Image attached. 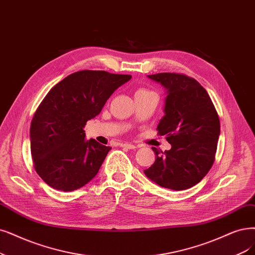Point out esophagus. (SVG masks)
I'll return each instance as SVG.
<instances>
[{"label":"esophagus","instance_id":"esophagus-1","mask_svg":"<svg viewBox=\"0 0 255 255\" xmlns=\"http://www.w3.org/2000/svg\"><path fill=\"white\" fill-rule=\"evenodd\" d=\"M121 147L123 148H127V149H135L136 146L133 144H128V143H124V144H121Z\"/></svg>","mask_w":255,"mask_h":255}]
</instances>
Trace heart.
<instances>
[{
  "label": "heart",
  "mask_w": 255,
  "mask_h": 255,
  "mask_svg": "<svg viewBox=\"0 0 255 255\" xmlns=\"http://www.w3.org/2000/svg\"><path fill=\"white\" fill-rule=\"evenodd\" d=\"M138 91H146V90H138Z\"/></svg>",
  "instance_id": "1"
}]
</instances>
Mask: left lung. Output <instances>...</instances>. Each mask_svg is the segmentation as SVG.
Segmentation results:
<instances>
[{"label": "left lung", "mask_w": 255, "mask_h": 255, "mask_svg": "<svg viewBox=\"0 0 255 255\" xmlns=\"http://www.w3.org/2000/svg\"><path fill=\"white\" fill-rule=\"evenodd\" d=\"M148 78L167 90L165 116L156 129L171 149L158 155L152 147L155 162L144 172L161 187L188 189L201 182L213 165L221 133L219 115L208 92L196 80L170 72Z\"/></svg>", "instance_id": "8db88e82"}]
</instances>
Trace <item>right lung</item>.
Masks as SVG:
<instances>
[{
  "label": "right lung",
  "mask_w": 255,
  "mask_h": 255,
  "mask_svg": "<svg viewBox=\"0 0 255 255\" xmlns=\"http://www.w3.org/2000/svg\"><path fill=\"white\" fill-rule=\"evenodd\" d=\"M130 79L129 74L82 70L69 74L47 93L30 125L34 169L47 185L73 191L98 174L111 148L93 138L85 139L84 127Z\"/></svg>",
  "instance_id": "1"
}]
</instances>
